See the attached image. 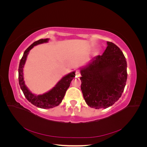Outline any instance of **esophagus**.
Listing matches in <instances>:
<instances>
[{
    "instance_id": "obj_1",
    "label": "esophagus",
    "mask_w": 147,
    "mask_h": 147,
    "mask_svg": "<svg viewBox=\"0 0 147 147\" xmlns=\"http://www.w3.org/2000/svg\"><path fill=\"white\" fill-rule=\"evenodd\" d=\"M81 76V74H80V72L79 70H77L76 72V77H80Z\"/></svg>"
}]
</instances>
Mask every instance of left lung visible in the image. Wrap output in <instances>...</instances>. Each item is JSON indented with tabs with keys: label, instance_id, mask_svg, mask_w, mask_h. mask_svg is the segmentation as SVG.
Wrapping results in <instances>:
<instances>
[{
	"label": "left lung",
	"instance_id": "obj_1",
	"mask_svg": "<svg viewBox=\"0 0 147 147\" xmlns=\"http://www.w3.org/2000/svg\"><path fill=\"white\" fill-rule=\"evenodd\" d=\"M81 90L88 106L106 109L117 102L127 80V63L122 51L107 42L102 55L93 58L80 70Z\"/></svg>",
	"mask_w": 147,
	"mask_h": 147
}]
</instances>
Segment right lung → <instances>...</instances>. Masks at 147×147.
I'll return each instance as SVG.
<instances>
[{"mask_svg": "<svg viewBox=\"0 0 147 147\" xmlns=\"http://www.w3.org/2000/svg\"><path fill=\"white\" fill-rule=\"evenodd\" d=\"M48 38L40 39L34 42L32 45L26 49L20 61L18 69L19 84L26 98L35 106L44 109L53 108L59 105L60 103H61L65 96L66 91L67 90V89L70 86L71 82L75 76V72H72L66 75L50 91L42 95H35L28 90L27 86L25 85L24 81L23 67L29 52L34 46L37 45L38 44L48 42Z\"/></svg>", "mask_w": 147, "mask_h": 147, "instance_id": "obj_1", "label": "right lung"}]
</instances>
